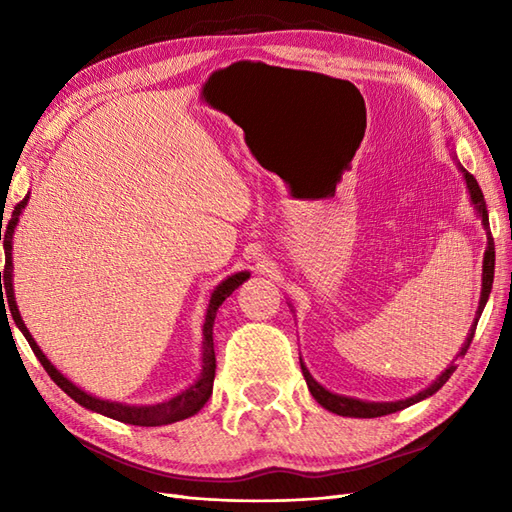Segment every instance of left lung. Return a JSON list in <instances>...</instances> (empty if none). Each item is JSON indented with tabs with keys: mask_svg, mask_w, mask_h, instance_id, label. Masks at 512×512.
Wrapping results in <instances>:
<instances>
[{
	"mask_svg": "<svg viewBox=\"0 0 512 512\" xmlns=\"http://www.w3.org/2000/svg\"><path fill=\"white\" fill-rule=\"evenodd\" d=\"M460 169H462V167H460ZM462 173H464L466 187H469V193H471V200H473V204H475V209H477V213H480L482 224H484V228L488 231V233H486V235H488V248H486V255H484V275H482L480 308H477L475 323H473V328H471V334L466 336V343L462 345V350H460L458 356H464L466 350H469V345H471L473 336H475L477 321H480L482 310H484L486 301H488V295H491L493 277H495V242H493V235H491V226H488V211H486L484 193H482V189H480V184H477V180L471 176L469 171L462 169ZM301 372H303V378H306L310 394L314 396V400H317L321 407H325V409L332 411V413H339V416H350V418H380V416H387V413H396V411H400V409H405V407L413 405V402L429 398L431 394H436V391H438L444 383H447V380L451 378V374L455 372V365H451L449 369H444V374L436 380V383L429 385L424 391H420L418 396L407 398V400H398V402H363V400L336 396V394H332V391L323 389V387L317 383V380H314V378L310 376V372L306 369V365H303V361H301Z\"/></svg>",
	"mask_w": 512,
	"mask_h": 512,
	"instance_id": "1",
	"label": "left lung"
}]
</instances>
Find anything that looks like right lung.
<instances>
[{
  "label": "right lung",
  "instance_id": "add662e5",
  "mask_svg": "<svg viewBox=\"0 0 512 512\" xmlns=\"http://www.w3.org/2000/svg\"><path fill=\"white\" fill-rule=\"evenodd\" d=\"M28 202V195L24 200H21L13 215H10L8 224H4V228L0 226V239L4 235V250H6V264L4 270L0 273V299H2V306L0 310L4 312L6 308L13 314V319L17 323V328L21 330V334L26 336V341L30 343L32 352L39 358V363L46 369L48 376L57 383L65 394H68L72 400L79 402L85 409L96 411V413H103L107 418H114L118 422H127V424H136V427H160V424H171V422H178L184 418H191L193 413H198L204 405L206 400L211 398L213 394V378H215V350H213V321H215V312L217 308L222 306V301L226 297L233 295V290L237 286H242V281H246L250 275L248 273H237L233 277H228L226 281H222L220 286L215 288V292L211 295V303H209V310H206V321H204V347H202V374L200 378L195 380V383L184 389L182 394H178L176 398H171L167 402H158V405H149V407H132V405H121V402H110V400H101V398H94L90 394H85L83 389H79L76 385H72L68 378H65L57 367H54L43 352L39 350V345L32 339L30 332L26 330V323L21 321L19 317V310H17V303L13 297V233H15V226L17 220L21 215V209H24ZM7 301L4 302L3 299Z\"/></svg>",
  "mask_w": 512,
  "mask_h": 512
}]
</instances>
